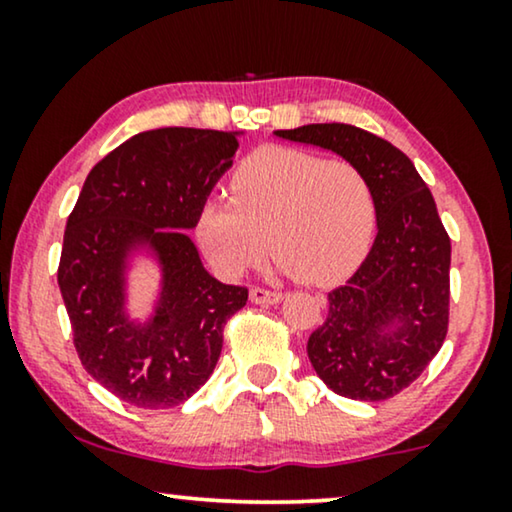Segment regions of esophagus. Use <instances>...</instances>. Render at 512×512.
Listing matches in <instances>:
<instances>
[{
	"label": "esophagus",
	"instance_id": "34e87169",
	"mask_svg": "<svg viewBox=\"0 0 512 512\" xmlns=\"http://www.w3.org/2000/svg\"><path fill=\"white\" fill-rule=\"evenodd\" d=\"M249 298L251 303H258V305H275L282 300V291H272V289H263V286H254V289L249 291Z\"/></svg>",
	"mask_w": 512,
	"mask_h": 512
}]
</instances>
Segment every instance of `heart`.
<instances>
[{"label":"heart","mask_w":512,"mask_h":512,"mask_svg":"<svg viewBox=\"0 0 512 512\" xmlns=\"http://www.w3.org/2000/svg\"><path fill=\"white\" fill-rule=\"evenodd\" d=\"M228 200H207L195 235L226 277L256 268L268 249L305 284H333L363 261L377 226L368 174L349 160L270 146L244 158ZM271 240H267V235Z\"/></svg>","instance_id":"obj_1"}]
</instances>
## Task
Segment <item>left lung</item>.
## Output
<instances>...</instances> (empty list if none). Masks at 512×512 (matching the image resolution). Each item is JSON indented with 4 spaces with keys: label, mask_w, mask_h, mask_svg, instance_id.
I'll return each mask as SVG.
<instances>
[{
    "label": "left lung",
    "mask_w": 512,
    "mask_h": 512,
    "mask_svg": "<svg viewBox=\"0 0 512 512\" xmlns=\"http://www.w3.org/2000/svg\"><path fill=\"white\" fill-rule=\"evenodd\" d=\"M275 135L331 149L373 184V249L328 293V317L307 340V356L335 394L387 401L424 373L450 324L452 247L436 200L412 160L373 132L314 123Z\"/></svg>",
    "instance_id": "obj_1"
}]
</instances>
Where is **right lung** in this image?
<instances>
[{
    "mask_svg": "<svg viewBox=\"0 0 512 512\" xmlns=\"http://www.w3.org/2000/svg\"><path fill=\"white\" fill-rule=\"evenodd\" d=\"M235 132L160 128L107 153L67 219L58 286L76 354L90 377L142 410L181 405L209 380L223 326L247 305V286L202 268L184 230L233 165ZM149 241L164 265V296L146 327L122 317V258Z\"/></svg>",
    "mask_w": 512,
    "mask_h": 512,
    "instance_id": "right-lung-1",
    "label": "right lung"
}]
</instances>
